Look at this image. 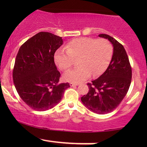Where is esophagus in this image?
<instances>
[{"label": "esophagus", "mask_w": 147, "mask_h": 147, "mask_svg": "<svg viewBox=\"0 0 147 147\" xmlns=\"http://www.w3.org/2000/svg\"><path fill=\"white\" fill-rule=\"evenodd\" d=\"M70 86L74 87V86H78V84H75V83H70Z\"/></svg>", "instance_id": "obj_1"}]
</instances>
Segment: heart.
Masks as SVG:
<instances>
[{"mask_svg":"<svg viewBox=\"0 0 147 147\" xmlns=\"http://www.w3.org/2000/svg\"><path fill=\"white\" fill-rule=\"evenodd\" d=\"M113 55L111 43L105 38L81 37L69 41L64 48H59L54 55V61L60 70L72 66L73 59H77L78 68L68 70L63 79L72 83H80L90 77L102 75L110 63Z\"/></svg>","mask_w":147,"mask_h":147,"instance_id":"1","label":"heart"}]
</instances>
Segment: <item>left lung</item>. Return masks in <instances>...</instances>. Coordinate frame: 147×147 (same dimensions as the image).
Returning a JSON list of instances; mask_svg holds the SVG:
<instances>
[{"instance_id": "left-lung-1", "label": "left lung", "mask_w": 147, "mask_h": 147, "mask_svg": "<svg viewBox=\"0 0 147 147\" xmlns=\"http://www.w3.org/2000/svg\"><path fill=\"white\" fill-rule=\"evenodd\" d=\"M99 36L112 43L113 54L106 71L87 84L89 91L81 100L90 111L103 115L115 109L124 98L131 85L132 70L124 46L109 35L101 34Z\"/></svg>"}]
</instances>
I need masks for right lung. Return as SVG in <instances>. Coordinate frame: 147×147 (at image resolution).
Returning a JSON list of instances; mask_svg holds the SVG:
<instances>
[{
  "mask_svg": "<svg viewBox=\"0 0 147 147\" xmlns=\"http://www.w3.org/2000/svg\"><path fill=\"white\" fill-rule=\"evenodd\" d=\"M62 37L41 32L21 45L16 55L13 81L22 100L31 109L44 111L63 98L68 83L59 84L61 74L54 61Z\"/></svg>",
  "mask_w": 147,
  "mask_h": 147,
  "instance_id": "right-lung-1",
  "label": "right lung"
}]
</instances>
